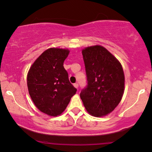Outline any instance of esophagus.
I'll list each match as a JSON object with an SVG mask.
<instances>
[{
    "label": "esophagus",
    "instance_id": "obj_1",
    "mask_svg": "<svg viewBox=\"0 0 152 152\" xmlns=\"http://www.w3.org/2000/svg\"><path fill=\"white\" fill-rule=\"evenodd\" d=\"M73 86H74L75 88H78V86H79V85H78V84H77V83H75V84H73Z\"/></svg>",
    "mask_w": 152,
    "mask_h": 152
}]
</instances>
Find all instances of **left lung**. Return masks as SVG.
I'll use <instances>...</instances> for the list:
<instances>
[{
    "instance_id": "8db88e82",
    "label": "left lung",
    "mask_w": 152,
    "mask_h": 152,
    "mask_svg": "<svg viewBox=\"0 0 152 152\" xmlns=\"http://www.w3.org/2000/svg\"><path fill=\"white\" fill-rule=\"evenodd\" d=\"M82 53L88 81V86L80 93L83 104L91 115H107L123 96V68L115 56L100 45L84 48Z\"/></svg>"
}]
</instances>
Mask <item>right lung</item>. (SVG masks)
Listing matches in <instances>:
<instances>
[{
    "instance_id": "right-lung-1",
    "label": "right lung",
    "mask_w": 152,
    "mask_h": 152,
    "mask_svg": "<svg viewBox=\"0 0 152 152\" xmlns=\"http://www.w3.org/2000/svg\"><path fill=\"white\" fill-rule=\"evenodd\" d=\"M68 49L50 48L35 60L27 75L28 92L42 113L56 117L67 107L77 89L70 84L64 62Z\"/></svg>"
}]
</instances>
